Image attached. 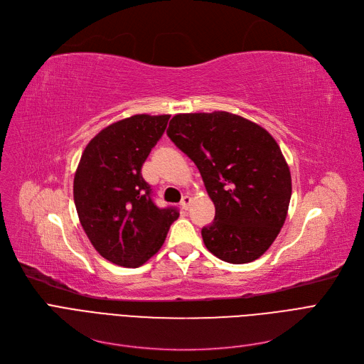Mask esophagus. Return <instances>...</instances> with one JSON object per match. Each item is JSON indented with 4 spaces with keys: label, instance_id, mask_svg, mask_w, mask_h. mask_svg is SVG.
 <instances>
[{
    "label": "esophagus",
    "instance_id": "1",
    "mask_svg": "<svg viewBox=\"0 0 364 364\" xmlns=\"http://www.w3.org/2000/svg\"><path fill=\"white\" fill-rule=\"evenodd\" d=\"M190 203H192V198L190 196H183V199H181V202H180V205L183 206V209H188V206H190Z\"/></svg>",
    "mask_w": 364,
    "mask_h": 364
}]
</instances>
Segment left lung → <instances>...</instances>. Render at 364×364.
I'll return each instance as SVG.
<instances>
[{
    "label": "left lung",
    "instance_id": "left-lung-1",
    "mask_svg": "<svg viewBox=\"0 0 364 364\" xmlns=\"http://www.w3.org/2000/svg\"><path fill=\"white\" fill-rule=\"evenodd\" d=\"M168 137L192 159L215 205L202 228L206 250L230 264L259 258L284 224L291 171L272 134L230 112L178 113Z\"/></svg>",
    "mask_w": 364,
    "mask_h": 364
}]
</instances>
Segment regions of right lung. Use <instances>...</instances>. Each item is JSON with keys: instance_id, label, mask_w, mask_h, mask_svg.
<instances>
[{"instance_id": "obj_1", "label": "right lung", "mask_w": 364, "mask_h": 364, "mask_svg": "<svg viewBox=\"0 0 364 364\" xmlns=\"http://www.w3.org/2000/svg\"><path fill=\"white\" fill-rule=\"evenodd\" d=\"M171 114H134L91 139L73 178V200L94 250L107 261L137 269L165 242L176 208H158L141 166Z\"/></svg>"}]
</instances>
